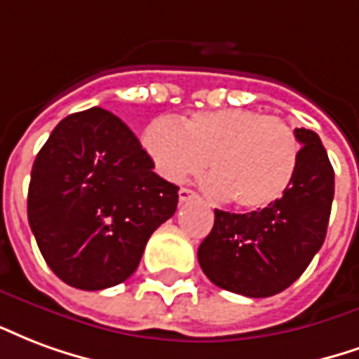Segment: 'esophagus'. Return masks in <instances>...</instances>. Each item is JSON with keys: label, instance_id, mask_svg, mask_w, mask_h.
<instances>
[{"label": "esophagus", "instance_id": "esophagus-1", "mask_svg": "<svg viewBox=\"0 0 359 359\" xmlns=\"http://www.w3.org/2000/svg\"><path fill=\"white\" fill-rule=\"evenodd\" d=\"M177 195H180V203H187V201H191V198H198L197 193H195L193 189H187V187H182Z\"/></svg>", "mask_w": 359, "mask_h": 359}]
</instances>
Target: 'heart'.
<instances>
[{
  "label": "heart",
  "mask_w": 359,
  "mask_h": 359,
  "mask_svg": "<svg viewBox=\"0 0 359 359\" xmlns=\"http://www.w3.org/2000/svg\"><path fill=\"white\" fill-rule=\"evenodd\" d=\"M143 147L168 182H185L208 166L210 189L245 210L283 197L297 176L300 141L285 120L247 109L191 114L177 124L158 118L143 133Z\"/></svg>",
  "instance_id": "1"
}]
</instances>
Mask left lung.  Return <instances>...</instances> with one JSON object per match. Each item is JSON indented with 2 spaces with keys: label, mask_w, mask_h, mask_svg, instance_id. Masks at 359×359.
<instances>
[{
  "label": "left lung",
  "mask_w": 359,
  "mask_h": 359,
  "mask_svg": "<svg viewBox=\"0 0 359 359\" xmlns=\"http://www.w3.org/2000/svg\"><path fill=\"white\" fill-rule=\"evenodd\" d=\"M300 164L283 197L247 214L214 210V227L198 264L219 289L250 298L273 297L310 266L327 235L334 172L312 130L297 128Z\"/></svg>",
  "instance_id": "left-lung-1"
}]
</instances>
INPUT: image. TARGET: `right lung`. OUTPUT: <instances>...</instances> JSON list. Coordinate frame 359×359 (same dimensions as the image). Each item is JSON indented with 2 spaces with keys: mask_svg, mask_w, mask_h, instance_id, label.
<instances>
[{
  "mask_svg": "<svg viewBox=\"0 0 359 359\" xmlns=\"http://www.w3.org/2000/svg\"><path fill=\"white\" fill-rule=\"evenodd\" d=\"M153 168L112 112L93 107L57 124L28 187V224L55 276L82 290L132 276L149 237L177 208L180 187Z\"/></svg>",
  "mask_w": 359,
  "mask_h": 359,
  "instance_id": "right-lung-1",
  "label": "right lung"
}]
</instances>
